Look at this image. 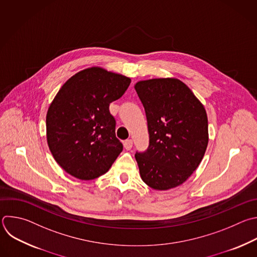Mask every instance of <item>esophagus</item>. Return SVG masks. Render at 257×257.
<instances>
[{"instance_id":"obj_1","label":"esophagus","mask_w":257,"mask_h":257,"mask_svg":"<svg viewBox=\"0 0 257 257\" xmlns=\"http://www.w3.org/2000/svg\"><path fill=\"white\" fill-rule=\"evenodd\" d=\"M123 144H124V147H125V149H126V150H130V149L132 148V146H133V142H132V140H131V139H127V140H125Z\"/></svg>"}]
</instances>
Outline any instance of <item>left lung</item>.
<instances>
[{
  "label": "left lung",
  "instance_id": "8db88e82",
  "mask_svg": "<svg viewBox=\"0 0 257 257\" xmlns=\"http://www.w3.org/2000/svg\"><path fill=\"white\" fill-rule=\"evenodd\" d=\"M144 107L149 146L136 153L140 177L158 191L184 184L206 152L208 117L200 100L175 77L139 80L134 85Z\"/></svg>",
  "mask_w": 257,
  "mask_h": 257
}]
</instances>
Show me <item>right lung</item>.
<instances>
[{
  "instance_id": "add662e5",
  "label": "right lung",
  "mask_w": 257,
  "mask_h": 257,
  "mask_svg": "<svg viewBox=\"0 0 257 257\" xmlns=\"http://www.w3.org/2000/svg\"><path fill=\"white\" fill-rule=\"evenodd\" d=\"M131 79L93 66L68 78L46 114V138L55 161L82 181L106 174L123 150L109 106L121 98Z\"/></svg>"
}]
</instances>
